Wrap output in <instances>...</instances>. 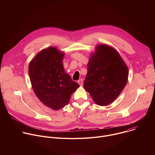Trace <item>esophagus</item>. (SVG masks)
<instances>
[{
    "instance_id": "1",
    "label": "esophagus",
    "mask_w": 155,
    "mask_h": 155,
    "mask_svg": "<svg viewBox=\"0 0 155 155\" xmlns=\"http://www.w3.org/2000/svg\"><path fill=\"white\" fill-rule=\"evenodd\" d=\"M83 80H82L81 78L80 79V80H78V83L80 86H82V85H83Z\"/></svg>"
}]
</instances>
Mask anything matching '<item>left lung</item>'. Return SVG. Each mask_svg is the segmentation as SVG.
<instances>
[{
  "label": "left lung",
  "mask_w": 155,
  "mask_h": 155,
  "mask_svg": "<svg viewBox=\"0 0 155 155\" xmlns=\"http://www.w3.org/2000/svg\"><path fill=\"white\" fill-rule=\"evenodd\" d=\"M87 65L84 90L99 105L112 103L123 91L129 75L127 66L119 53L105 44L97 45Z\"/></svg>",
  "instance_id": "8db88e82"
}]
</instances>
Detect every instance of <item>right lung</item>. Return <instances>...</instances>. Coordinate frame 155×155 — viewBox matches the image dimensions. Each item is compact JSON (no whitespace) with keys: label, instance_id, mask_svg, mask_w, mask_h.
Wrapping results in <instances>:
<instances>
[{"label":"right lung","instance_id":"right-lung-1","mask_svg":"<svg viewBox=\"0 0 155 155\" xmlns=\"http://www.w3.org/2000/svg\"><path fill=\"white\" fill-rule=\"evenodd\" d=\"M65 53L50 47L38 52L29 62V75L33 91L38 99L54 110L68 105L80 85L64 71Z\"/></svg>","mask_w":155,"mask_h":155}]
</instances>
